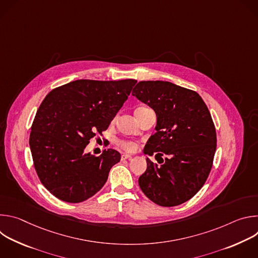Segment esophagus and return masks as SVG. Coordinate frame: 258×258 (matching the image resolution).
I'll return each mask as SVG.
<instances>
[{"instance_id":"34e87169","label":"esophagus","mask_w":258,"mask_h":258,"mask_svg":"<svg viewBox=\"0 0 258 258\" xmlns=\"http://www.w3.org/2000/svg\"><path fill=\"white\" fill-rule=\"evenodd\" d=\"M131 158H132V155H130V154L124 153V154L121 155V159H122V160H124V159H131Z\"/></svg>"}]
</instances>
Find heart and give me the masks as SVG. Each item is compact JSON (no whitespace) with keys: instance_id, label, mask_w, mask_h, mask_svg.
I'll use <instances>...</instances> for the list:
<instances>
[{"instance_id":"1","label":"heart","mask_w":258,"mask_h":258,"mask_svg":"<svg viewBox=\"0 0 258 258\" xmlns=\"http://www.w3.org/2000/svg\"><path fill=\"white\" fill-rule=\"evenodd\" d=\"M144 109H146V107H139V108H137L135 114L140 112V111H142V110H144ZM117 145L120 147V148H122V149H124L126 151H134L136 149V144L131 142V141H118Z\"/></svg>"}]
</instances>
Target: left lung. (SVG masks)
<instances>
[{
	"label": "left lung",
	"mask_w": 258,
	"mask_h": 258,
	"mask_svg": "<svg viewBox=\"0 0 258 258\" xmlns=\"http://www.w3.org/2000/svg\"><path fill=\"white\" fill-rule=\"evenodd\" d=\"M133 96L157 116L156 133L145 153H155L160 164L147 158V169L139 177L141 190L164 207L190 200L205 183L216 150L215 126L206 104L195 91L162 81L138 83Z\"/></svg>",
	"instance_id": "obj_1"
}]
</instances>
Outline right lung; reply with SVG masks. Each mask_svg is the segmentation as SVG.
Wrapping results in <instances>:
<instances>
[{"label":"right lung","instance_id":"obj_1","mask_svg":"<svg viewBox=\"0 0 258 258\" xmlns=\"http://www.w3.org/2000/svg\"><path fill=\"white\" fill-rule=\"evenodd\" d=\"M136 80H79L52 90L31 125L33 165L45 188L56 198L80 203L102 189L119 152L84 153L90 140L102 135L127 100Z\"/></svg>","mask_w":258,"mask_h":258}]
</instances>
